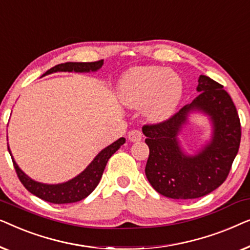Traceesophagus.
<instances>
[{
	"mask_svg": "<svg viewBox=\"0 0 250 250\" xmlns=\"http://www.w3.org/2000/svg\"><path fill=\"white\" fill-rule=\"evenodd\" d=\"M127 138L131 142H139L141 141L142 139V132L140 131V129H132V131L128 133Z\"/></svg>",
	"mask_w": 250,
	"mask_h": 250,
	"instance_id": "1",
	"label": "esophagus"
}]
</instances>
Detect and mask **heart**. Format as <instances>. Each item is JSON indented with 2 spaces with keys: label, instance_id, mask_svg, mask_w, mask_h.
I'll list each match as a JSON object with an SVG mask.
<instances>
[{
  "label": "heart",
  "instance_id": "heart-1",
  "mask_svg": "<svg viewBox=\"0 0 250 250\" xmlns=\"http://www.w3.org/2000/svg\"><path fill=\"white\" fill-rule=\"evenodd\" d=\"M118 95L125 107H143V114L150 122H165L180 104L183 82L179 74L164 67H134L122 77Z\"/></svg>",
  "mask_w": 250,
  "mask_h": 250
}]
</instances>
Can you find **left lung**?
Returning <instances> with one entry per match:
<instances>
[{
  "mask_svg": "<svg viewBox=\"0 0 250 250\" xmlns=\"http://www.w3.org/2000/svg\"><path fill=\"white\" fill-rule=\"evenodd\" d=\"M197 92L199 95L168 121L142 127L150 150L146 179L157 192L172 199H194L217 189L240 146V119L228 92L205 75L198 80ZM197 112L208 116L212 132L210 140L191 155L182 148L178 135Z\"/></svg>",
  "mask_w": 250,
  "mask_h": 250,
  "instance_id": "1",
  "label": "left lung"
}]
</instances>
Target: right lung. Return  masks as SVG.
Instances as JSON below:
<instances>
[{
  "label": "right lung",
  "instance_id": "obj_1",
  "mask_svg": "<svg viewBox=\"0 0 250 250\" xmlns=\"http://www.w3.org/2000/svg\"><path fill=\"white\" fill-rule=\"evenodd\" d=\"M102 64H104V61L102 60L95 61V62H64L57 64V66L51 68L45 74H43V76L53 73H61V71L62 73H66V71H68V73H73V71H75V73H95V71L100 69ZM124 143L125 139L121 138L117 141L111 143L110 146H105L104 149H102L94 157V159L88 164V166L83 172L78 174L77 176L73 177L71 180L67 181V182L58 184H47L33 180L25 172H22L21 168L18 166V164L16 163L9 145L8 150L12 158L13 166H15L17 175H18L20 182L23 184V187L30 193L35 194L36 197L47 201V203L70 204L76 203V201H80L84 199V198H86L97 188L99 182H100L109 158Z\"/></svg>",
  "mask_w": 250,
  "mask_h": 250
}]
</instances>
